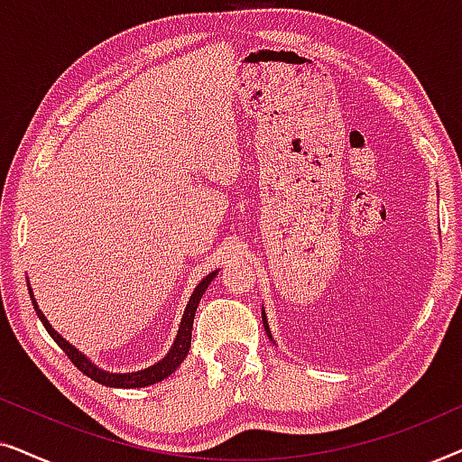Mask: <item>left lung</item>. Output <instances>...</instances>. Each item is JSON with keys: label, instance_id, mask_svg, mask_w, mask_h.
I'll return each instance as SVG.
<instances>
[{"label": "left lung", "instance_id": "8db88e82", "mask_svg": "<svg viewBox=\"0 0 462 462\" xmlns=\"http://www.w3.org/2000/svg\"><path fill=\"white\" fill-rule=\"evenodd\" d=\"M263 326H264V332L269 334V338L273 340V337H271V328H269V321H267V313H264V309H263Z\"/></svg>", "mask_w": 462, "mask_h": 462}]
</instances>
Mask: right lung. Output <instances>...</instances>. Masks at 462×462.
I'll list each match as a JSON object with an SVG mask.
<instances>
[{
  "mask_svg": "<svg viewBox=\"0 0 462 462\" xmlns=\"http://www.w3.org/2000/svg\"><path fill=\"white\" fill-rule=\"evenodd\" d=\"M218 269L212 271V273H208L204 280H201L198 286H195L191 299H189L187 302V309L185 313H182V319H180V326H179V332H176V338L172 346H170V351L163 356L160 362H155L153 365H149V368L144 370H138V372H106L103 368H98L97 364L92 362L90 357L84 356L79 349H75V346L69 343L67 338H62L59 332L54 330L52 324H50L46 315H43V311L40 309V305H37L35 296H33V290H31V283L27 282L29 286V294H31V302H33V309L37 313V318H40V321L43 324V328H46L50 337L54 338V343L60 346L62 351L67 353V357L71 359V362L75 364V368L84 372L86 376H90L92 381H97L98 384H105V387H117V389H138V387H149V384H155L163 381V378H168L172 372L179 368V365L185 362L187 353L189 349H191V330H193V319H195V311H198V305L201 300V296L206 294V288L210 286V282L217 277Z\"/></svg>",
  "mask_w": 462,
  "mask_h": 462,
  "instance_id": "add662e5",
  "label": "right lung"
}]
</instances>
